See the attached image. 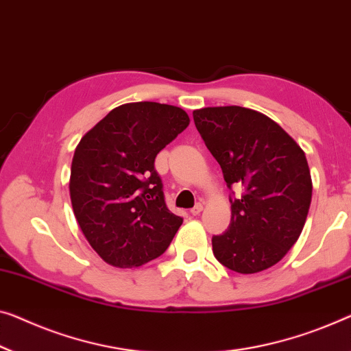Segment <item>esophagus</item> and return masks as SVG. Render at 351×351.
Instances as JSON below:
<instances>
[{"instance_id": "obj_1", "label": "esophagus", "mask_w": 351, "mask_h": 351, "mask_svg": "<svg viewBox=\"0 0 351 351\" xmlns=\"http://www.w3.org/2000/svg\"><path fill=\"white\" fill-rule=\"evenodd\" d=\"M202 211H203V205H202V203H197V205L191 209L192 216H198V214H200Z\"/></svg>"}]
</instances>
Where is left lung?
<instances>
[{
	"label": "left lung",
	"mask_w": 351,
	"mask_h": 351,
	"mask_svg": "<svg viewBox=\"0 0 351 351\" xmlns=\"http://www.w3.org/2000/svg\"><path fill=\"white\" fill-rule=\"evenodd\" d=\"M193 123L228 189L244 187L241 197H230L232 221L213 237L214 257L241 274L271 268L298 241L309 213L312 180L304 151L279 124L250 108H200Z\"/></svg>",
	"instance_id": "8db88e82"
}]
</instances>
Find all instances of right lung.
Segmentation results:
<instances>
[{
	"label": "right lung",
	"mask_w": 351,
	"mask_h": 351,
	"mask_svg": "<svg viewBox=\"0 0 351 351\" xmlns=\"http://www.w3.org/2000/svg\"><path fill=\"white\" fill-rule=\"evenodd\" d=\"M189 121L175 106L124 104L75 148L72 209L88 243L108 265L134 268L158 258L181 227L182 217L165 205L154 160Z\"/></svg>",
	"instance_id": "right-lung-1"
}]
</instances>
